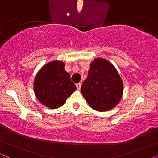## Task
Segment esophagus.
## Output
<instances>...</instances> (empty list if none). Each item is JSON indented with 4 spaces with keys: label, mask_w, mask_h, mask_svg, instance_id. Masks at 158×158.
<instances>
[{
    "label": "esophagus",
    "mask_w": 158,
    "mask_h": 158,
    "mask_svg": "<svg viewBox=\"0 0 158 158\" xmlns=\"http://www.w3.org/2000/svg\"><path fill=\"white\" fill-rule=\"evenodd\" d=\"M76 86H77V88L78 90H80L81 86V82L77 83V84H76Z\"/></svg>",
    "instance_id": "34e87169"
}]
</instances>
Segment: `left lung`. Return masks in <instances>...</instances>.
<instances>
[{
  "label": "left lung",
  "mask_w": 158,
  "mask_h": 158,
  "mask_svg": "<svg viewBox=\"0 0 158 158\" xmlns=\"http://www.w3.org/2000/svg\"><path fill=\"white\" fill-rule=\"evenodd\" d=\"M81 92L88 105L98 111L109 110L122 98L123 82L117 69L106 59L97 58L90 63Z\"/></svg>",
  "instance_id": "8db88e82"
}]
</instances>
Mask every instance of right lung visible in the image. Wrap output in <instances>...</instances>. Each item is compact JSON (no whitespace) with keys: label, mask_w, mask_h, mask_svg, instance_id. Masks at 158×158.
Wrapping results in <instances>:
<instances>
[{"label":"right lung","mask_w":158,"mask_h":158,"mask_svg":"<svg viewBox=\"0 0 158 158\" xmlns=\"http://www.w3.org/2000/svg\"><path fill=\"white\" fill-rule=\"evenodd\" d=\"M60 61L48 62L42 67L34 80V92L42 105L55 109L64 104L67 98L77 90L70 76Z\"/></svg>","instance_id":"right-lung-1"}]
</instances>
